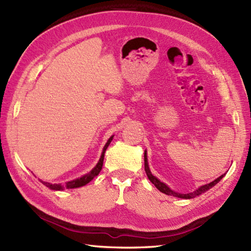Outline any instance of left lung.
Masks as SVG:
<instances>
[{"mask_svg":"<svg viewBox=\"0 0 251 251\" xmlns=\"http://www.w3.org/2000/svg\"><path fill=\"white\" fill-rule=\"evenodd\" d=\"M145 170H146V173H147V176H148V178H149V180L151 181V182L156 186V188L162 192V193H164V194H166V195H170V196H175V197H179V199H185V200H190V199H193V197H195V196H197V195H200V194H201V193H204V192H206L207 190H209V189H211L212 186L214 185H216L218 182H219V181L225 177L226 175H222V176H220L219 178H217L216 180H214L212 181V182H210V183H208V184H206V185H202V186H201V188H199L197 189L196 191H194V192H192V193H188V194H181V193H177V192H175V191H173V190H170L168 186L165 184V183H163L162 181H159L157 178H155L154 177V176L151 174V172H150V169H149V165H148V158H147V151L145 152Z\"/></svg>","mask_w":251,"mask_h":251,"instance_id":"obj_1","label":"left lung"}]
</instances>
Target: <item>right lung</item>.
Returning a JSON list of instances; mask_svg holds the SVG:
<instances>
[{
  "label": "right lung",
  "instance_id": "right-lung-1",
  "mask_svg": "<svg viewBox=\"0 0 251 251\" xmlns=\"http://www.w3.org/2000/svg\"><path fill=\"white\" fill-rule=\"evenodd\" d=\"M113 139V136L110 137V139L108 140V142L105 143V146L103 148V151L102 154H101V157L99 159L98 164L96 165V167L92 170V172L88 173L87 175L83 176V177L75 179V180H72V181H69V182H66L65 185H61V184H50L49 182H43L47 188H50L51 190H56V191H59V190H63V189H74V188H79V186H83L85 184H87L89 181H92L96 176H98V174L100 173L101 168H102V165H103V158H104V152L106 149H108L110 142Z\"/></svg>",
  "mask_w": 251,
  "mask_h": 251
}]
</instances>
